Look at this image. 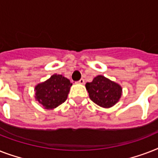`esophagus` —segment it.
Here are the masks:
<instances>
[{
  "instance_id": "1",
  "label": "esophagus",
  "mask_w": 158,
  "mask_h": 158,
  "mask_svg": "<svg viewBox=\"0 0 158 158\" xmlns=\"http://www.w3.org/2000/svg\"><path fill=\"white\" fill-rule=\"evenodd\" d=\"M77 83H78V84H84V79H80L79 81L77 82Z\"/></svg>"
}]
</instances>
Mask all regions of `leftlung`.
Listing matches in <instances>:
<instances>
[{"instance_id": "obj_1", "label": "left lung", "mask_w": 158, "mask_h": 158, "mask_svg": "<svg viewBox=\"0 0 158 158\" xmlns=\"http://www.w3.org/2000/svg\"><path fill=\"white\" fill-rule=\"evenodd\" d=\"M85 86L89 94V98L94 103L102 107L112 106L121 97V87L102 75L95 77L93 82L87 83Z\"/></svg>"}]
</instances>
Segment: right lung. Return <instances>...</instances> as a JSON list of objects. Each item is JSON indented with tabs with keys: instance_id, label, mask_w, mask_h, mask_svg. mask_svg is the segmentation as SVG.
Returning a JSON list of instances; mask_svg holds the SVG:
<instances>
[{
	"instance_id": "obj_1",
	"label": "right lung",
	"mask_w": 158,
	"mask_h": 158,
	"mask_svg": "<svg viewBox=\"0 0 158 158\" xmlns=\"http://www.w3.org/2000/svg\"><path fill=\"white\" fill-rule=\"evenodd\" d=\"M72 84L61 74H53L35 88L36 99L46 109H53L67 98Z\"/></svg>"
}]
</instances>
